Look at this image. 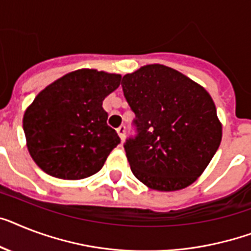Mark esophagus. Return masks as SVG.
<instances>
[{"label": "esophagus", "mask_w": 251, "mask_h": 251, "mask_svg": "<svg viewBox=\"0 0 251 251\" xmlns=\"http://www.w3.org/2000/svg\"><path fill=\"white\" fill-rule=\"evenodd\" d=\"M117 134H119V136L121 138V140L124 142V139H125V135H126V126L125 125H121L117 129Z\"/></svg>", "instance_id": "esophagus-1"}]
</instances>
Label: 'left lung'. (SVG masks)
Segmentation results:
<instances>
[{"mask_svg":"<svg viewBox=\"0 0 251 251\" xmlns=\"http://www.w3.org/2000/svg\"><path fill=\"white\" fill-rule=\"evenodd\" d=\"M121 85L135 113L136 135L124 144L132 174L156 191L192 184L222 140L210 94L162 64L140 67L122 77Z\"/></svg>","mask_w":251,"mask_h":251,"instance_id":"obj_1","label":"left lung"}]
</instances>
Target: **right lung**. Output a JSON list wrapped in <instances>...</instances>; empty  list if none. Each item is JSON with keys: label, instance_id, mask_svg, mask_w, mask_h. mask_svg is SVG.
<instances>
[{"label": "right lung", "instance_id": "1", "mask_svg": "<svg viewBox=\"0 0 251 251\" xmlns=\"http://www.w3.org/2000/svg\"><path fill=\"white\" fill-rule=\"evenodd\" d=\"M121 75L78 69L60 77L34 98L23 117L26 147L46 174L76 180L103 168L120 143L107 125L103 100L120 86Z\"/></svg>", "mask_w": 251, "mask_h": 251}]
</instances>
